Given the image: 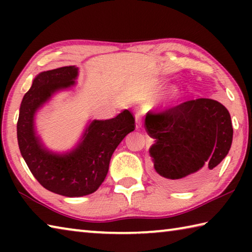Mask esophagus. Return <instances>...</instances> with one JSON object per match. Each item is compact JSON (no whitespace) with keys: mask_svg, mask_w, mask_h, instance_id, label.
<instances>
[{"mask_svg":"<svg viewBox=\"0 0 252 252\" xmlns=\"http://www.w3.org/2000/svg\"><path fill=\"white\" fill-rule=\"evenodd\" d=\"M135 127L136 129H140L142 126V118H141V113L140 112H136L135 113Z\"/></svg>","mask_w":252,"mask_h":252,"instance_id":"esophagus-1","label":"esophagus"}]
</instances>
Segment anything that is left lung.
Segmentation results:
<instances>
[{"mask_svg": "<svg viewBox=\"0 0 252 252\" xmlns=\"http://www.w3.org/2000/svg\"><path fill=\"white\" fill-rule=\"evenodd\" d=\"M146 130L156 180L188 188L215 171L228 155L233 129L229 111L212 99L190 100L161 112H149Z\"/></svg>", "mask_w": 252, "mask_h": 252, "instance_id": "1", "label": "left lung"}]
</instances>
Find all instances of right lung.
<instances>
[{
	"label": "right lung",
	"instance_id": "obj_1",
	"mask_svg": "<svg viewBox=\"0 0 252 252\" xmlns=\"http://www.w3.org/2000/svg\"><path fill=\"white\" fill-rule=\"evenodd\" d=\"M74 65L41 72L20 106L18 142L30 171L42 187L64 197L93 193L104 181L114 150L134 130V118L125 110L109 120H93L73 150L58 155L45 149L35 134L34 116L55 92L75 84Z\"/></svg>",
	"mask_w": 252,
	"mask_h": 252
}]
</instances>
